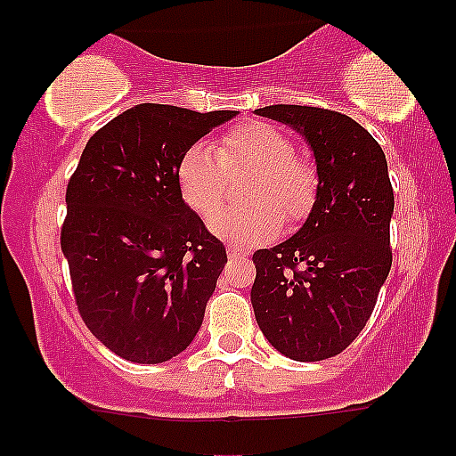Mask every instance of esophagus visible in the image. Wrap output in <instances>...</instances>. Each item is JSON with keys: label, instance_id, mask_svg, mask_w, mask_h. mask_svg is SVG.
Here are the masks:
<instances>
[{"label": "esophagus", "instance_id": "obj_1", "mask_svg": "<svg viewBox=\"0 0 456 456\" xmlns=\"http://www.w3.org/2000/svg\"><path fill=\"white\" fill-rule=\"evenodd\" d=\"M229 257H232V259H244V257H248V250L238 248V246H229Z\"/></svg>", "mask_w": 456, "mask_h": 456}]
</instances>
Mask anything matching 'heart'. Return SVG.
<instances>
[{
	"label": "heart",
	"mask_w": 456,
	"mask_h": 456,
	"mask_svg": "<svg viewBox=\"0 0 456 456\" xmlns=\"http://www.w3.org/2000/svg\"><path fill=\"white\" fill-rule=\"evenodd\" d=\"M255 170L247 189L250 207L216 210L226 194V174ZM177 186L184 203L199 216H210V232L235 246L268 242L282 224H297L311 214L317 199V171L296 154L294 141L265 122H246L224 130L216 150L191 145L177 162Z\"/></svg>",
	"instance_id": "1"
}]
</instances>
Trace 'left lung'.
<instances>
[{"label":"left lung","mask_w":456,"mask_h":456,"mask_svg":"<svg viewBox=\"0 0 456 456\" xmlns=\"http://www.w3.org/2000/svg\"><path fill=\"white\" fill-rule=\"evenodd\" d=\"M255 113L308 141L319 184L300 232L253 255L250 302L272 347L297 362H317L355 341L390 272L388 162L349 115L302 104H270Z\"/></svg>","instance_id":"1"}]
</instances>
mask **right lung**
<instances>
[{
    "instance_id": "right-lung-1",
    "label": "right lung",
    "mask_w": 456,
    "mask_h": 456,
    "mask_svg": "<svg viewBox=\"0 0 456 456\" xmlns=\"http://www.w3.org/2000/svg\"><path fill=\"white\" fill-rule=\"evenodd\" d=\"M238 111L145 102L92 134L66 188L61 253L86 326L139 364L192 343L227 250L186 206L182 154Z\"/></svg>"
}]
</instances>
